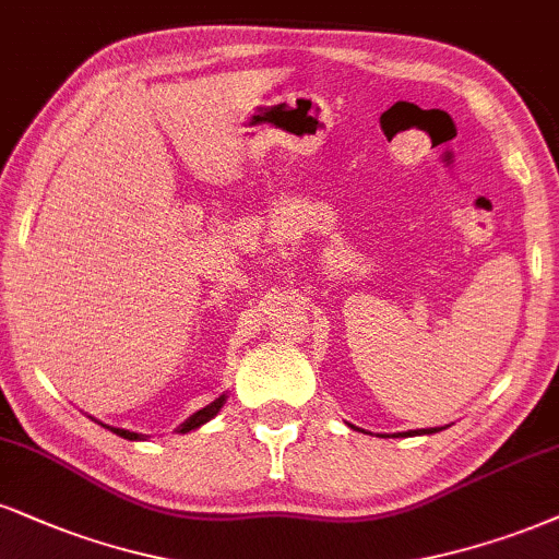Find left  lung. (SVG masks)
<instances>
[{
    "mask_svg": "<svg viewBox=\"0 0 559 559\" xmlns=\"http://www.w3.org/2000/svg\"><path fill=\"white\" fill-rule=\"evenodd\" d=\"M427 432H436V430H432V427L430 430H412V432H406V436H427Z\"/></svg>",
    "mask_w": 559,
    "mask_h": 559,
    "instance_id": "obj_1",
    "label": "left lung"
}]
</instances>
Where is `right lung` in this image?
I'll list each match as a JSON object with an SVG mask.
<instances>
[{"mask_svg": "<svg viewBox=\"0 0 559 559\" xmlns=\"http://www.w3.org/2000/svg\"><path fill=\"white\" fill-rule=\"evenodd\" d=\"M223 404H225V396L215 399V402H212L210 406H204V409H199L197 415H191L189 419H186V423H183L181 427H178V432H189V430H194V427H199V425L210 423V419L217 415L219 406H223ZM111 432H116V436H121V438H127V440H140V438H142V436H136V432L121 430V427H111Z\"/></svg>", "mask_w": 559, "mask_h": 559, "instance_id": "right-lung-1", "label": "right lung"}]
</instances>
